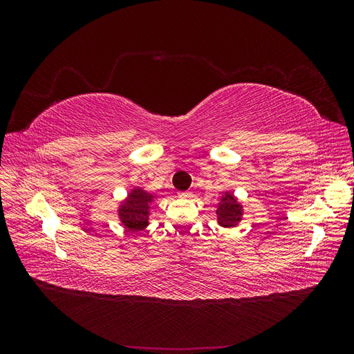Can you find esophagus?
<instances>
[{
	"mask_svg": "<svg viewBox=\"0 0 354 354\" xmlns=\"http://www.w3.org/2000/svg\"><path fill=\"white\" fill-rule=\"evenodd\" d=\"M190 196H192L190 192H180L178 194V198H181V199H189Z\"/></svg>",
	"mask_w": 354,
	"mask_h": 354,
	"instance_id": "obj_1",
	"label": "esophagus"
}]
</instances>
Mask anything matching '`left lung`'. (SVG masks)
Returning <instances> with one entry per match:
<instances>
[{
    "label": "left lung",
    "instance_id": "left-lung-1",
    "mask_svg": "<svg viewBox=\"0 0 354 354\" xmlns=\"http://www.w3.org/2000/svg\"><path fill=\"white\" fill-rule=\"evenodd\" d=\"M217 220L223 227H234L242 220V205L230 192H224L217 203Z\"/></svg>",
    "mask_w": 354,
    "mask_h": 354
}]
</instances>
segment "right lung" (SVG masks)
Wrapping results in <instances>:
<instances>
[{"label": "right lung", "mask_w": 354, "mask_h": 354, "mask_svg": "<svg viewBox=\"0 0 354 354\" xmlns=\"http://www.w3.org/2000/svg\"><path fill=\"white\" fill-rule=\"evenodd\" d=\"M153 199V194H149V192H145L140 187L128 194L127 199L118 209V216H120L122 226H125L128 232H140L147 226L149 208H151V202Z\"/></svg>", "instance_id": "right-lung-1"}]
</instances>
